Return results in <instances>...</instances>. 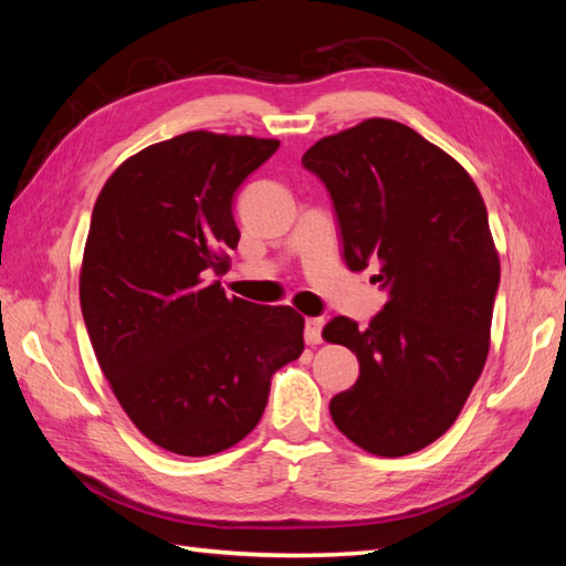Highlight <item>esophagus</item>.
<instances>
[{
  "label": "esophagus",
  "mask_w": 566,
  "mask_h": 566,
  "mask_svg": "<svg viewBox=\"0 0 566 566\" xmlns=\"http://www.w3.org/2000/svg\"><path fill=\"white\" fill-rule=\"evenodd\" d=\"M323 318H306L304 326V338L308 345H318L321 343V331H323Z\"/></svg>",
  "instance_id": "obj_1"
}]
</instances>
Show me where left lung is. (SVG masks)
Listing matches in <instances>:
<instances>
[{
  "instance_id": "left-lung-1",
  "label": "left lung",
  "mask_w": 566,
  "mask_h": 566,
  "mask_svg": "<svg viewBox=\"0 0 566 566\" xmlns=\"http://www.w3.org/2000/svg\"><path fill=\"white\" fill-rule=\"evenodd\" d=\"M304 167L331 191L353 272L379 260L387 304L367 328H323L359 359L333 396L345 438L379 457L436 442L460 416L489 355L501 262L474 179L448 153L391 118H367L311 146Z\"/></svg>"
}]
</instances>
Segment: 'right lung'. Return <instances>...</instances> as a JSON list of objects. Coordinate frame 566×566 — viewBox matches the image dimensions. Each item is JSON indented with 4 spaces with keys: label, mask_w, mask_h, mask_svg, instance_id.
Instances as JSON below:
<instances>
[{
    "label": "right lung",
    "mask_w": 566,
    "mask_h": 566,
    "mask_svg": "<svg viewBox=\"0 0 566 566\" xmlns=\"http://www.w3.org/2000/svg\"><path fill=\"white\" fill-rule=\"evenodd\" d=\"M276 148L189 130L118 165L94 203L84 326L126 416L167 452L233 448L260 423L274 371L304 353L292 306L228 298L209 282L238 245L235 189Z\"/></svg>",
    "instance_id": "obj_1"
}]
</instances>
